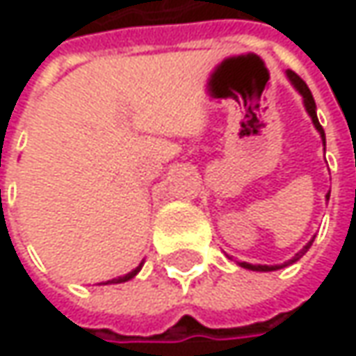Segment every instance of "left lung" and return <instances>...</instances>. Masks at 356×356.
I'll return each mask as SVG.
<instances>
[{"label": "left lung", "instance_id": "1", "mask_svg": "<svg viewBox=\"0 0 356 356\" xmlns=\"http://www.w3.org/2000/svg\"><path fill=\"white\" fill-rule=\"evenodd\" d=\"M287 76H289V81L293 83L295 89H297L299 92H301V95H303V103H305V108H307V113L311 115V118H313V124H315V129L321 132V138H323V143H325V130H323V127L319 124V118H317V111H315V108H317V106H315V99H313V95H311V90H309L307 83H305V81H303L301 76L297 75V73H293V71H287ZM327 200H329V194H327ZM311 243H313V241H309L307 245H305V248H303L301 252L297 253V255H295L291 261H297V259H299V257H301V255H303V253L307 252L309 248H311ZM291 261H287V264H291ZM287 264H283V266H287ZM241 267H248V269H255V271H271V269H275V267L250 266V264H241Z\"/></svg>", "mask_w": 356, "mask_h": 356}]
</instances>
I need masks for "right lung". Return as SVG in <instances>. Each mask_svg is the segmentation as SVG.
I'll return each mask as SVG.
<instances>
[{"mask_svg":"<svg viewBox=\"0 0 356 356\" xmlns=\"http://www.w3.org/2000/svg\"><path fill=\"white\" fill-rule=\"evenodd\" d=\"M138 271H140V267H136L134 271H130V273H127L124 277H118V280H111V281H106V283H122V281H129V280H132V277H134V275H136Z\"/></svg>","mask_w":356,"mask_h":356,"instance_id":"1","label":"right lung"}]
</instances>
